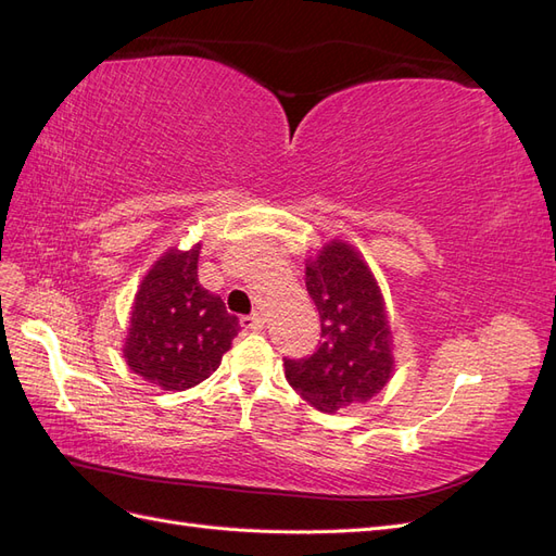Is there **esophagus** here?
I'll use <instances>...</instances> for the list:
<instances>
[{
    "instance_id": "obj_1",
    "label": "esophagus",
    "mask_w": 556,
    "mask_h": 556,
    "mask_svg": "<svg viewBox=\"0 0 556 556\" xmlns=\"http://www.w3.org/2000/svg\"><path fill=\"white\" fill-rule=\"evenodd\" d=\"M241 327L250 329V331H262L264 329V317L262 315H245L241 317Z\"/></svg>"
}]
</instances>
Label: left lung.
<instances>
[{
  "label": "left lung",
  "instance_id": "obj_1",
  "mask_svg": "<svg viewBox=\"0 0 556 556\" xmlns=\"http://www.w3.org/2000/svg\"><path fill=\"white\" fill-rule=\"evenodd\" d=\"M306 290L325 341L308 359H285V378L319 413L371 401L394 374L392 325L371 266L333 239L306 260Z\"/></svg>",
  "mask_w": 556,
  "mask_h": 556
}]
</instances>
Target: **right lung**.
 Returning <instances> with one entry per match:
<instances>
[{
  "instance_id": "add662e5",
  "label": "right lung",
  "mask_w": 556,
  "mask_h": 556,
  "mask_svg": "<svg viewBox=\"0 0 556 556\" xmlns=\"http://www.w3.org/2000/svg\"><path fill=\"white\" fill-rule=\"evenodd\" d=\"M201 243L169 248L143 276L129 313L123 355L134 374L166 392L206 380L239 333V317L197 278Z\"/></svg>"
}]
</instances>
